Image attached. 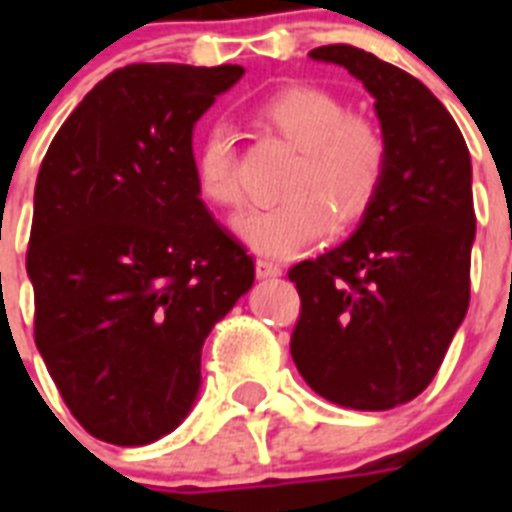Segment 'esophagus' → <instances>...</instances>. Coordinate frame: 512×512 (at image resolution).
<instances>
[{
    "instance_id": "34e87169",
    "label": "esophagus",
    "mask_w": 512,
    "mask_h": 512,
    "mask_svg": "<svg viewBox=\"0 0 512 512\" xmlns=\"http://www.w3.org/2000/svg\"><path fill=\"white\" fill-rule=\"evenodd\" d=\"M255 273L257 279H276V276H281V265L271 263V260H257Z\"/></svg>"
}]
</instances>
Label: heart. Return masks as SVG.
Masks as SVG:
<instances>
[{"instance_id":"heart-1","label":"heart","mask_w":512,"mask_h":512,"mask_svg":"<svg viewBox=\"0 0 512 512\" xmlns=\"http://www.w3.org/2000/svg\"><path fill=\"white\" fill-rule=\"evenodd\" d=\"M257 124L297 148L279 191L284 199L236 220L244 244L268 257H295L335 228H348L372 207L388 172V140L372 119L350 114L335 92L287 84L255 106ZM193 180L209 204L244 201L236 138L223 124L204 132L193 151Z\"/></svg>"}]
</instances>
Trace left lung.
Listing matches in <instances>:
<instances>
[{
	"mask_svg": "<svg viewBox=\"0 0 512 512\" xmlns=\"http://www.w3.org/2000/svg\"><path fill=\"white\" fill-rule=\"evenodd\" d=\"M374 98L388 172L356 233L289 271L300 292L292 358L332 404L385 412L428 388L470 303L476 209L470 154L433 92L350 44L311 50Z\"/></svg>",
	"mask_w": 512,
	"mask_h": 512,
	"instance_id": "left-lung-1",
	"label": "left lung"
}]
</instances>
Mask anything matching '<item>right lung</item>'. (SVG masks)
I'll use <instances>...</instances> for the list:
<instances>
[{
    "label": "right lung",
    "instance_id": "right-lung-1",
    "mask_svg": "<svg viewBox=\"0 0 512 512\" xmlns=\"http://www.w3.org/2000/svg\"><path fill=\"white\" fill-rule=\"evenodd\" d=\"M241 74L116 68L39 167L26 252L34 340L71 414L106 444H151L185 420L201 345L255 281L193 180V124Z\"/></svg>",
    "mask_w": 512,
    "mask_h": 512
}]
</instances>
